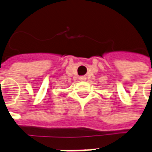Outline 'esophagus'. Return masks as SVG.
Returning a JSON list of instances; mask_svg holds the SVG:
<instances>
[{
	"label": "esophagus",
	"mask_w": 152,
	"mask_h": 152,
	"mask_svg": "<svg viewBox=\"0 0 152 152\" xmlns=\"http://www.w3.org/2000/svg\"><path fill=\"white\" fill-rule=\"evenodd\" d=\"M80 80L81 81H84L86 80V77H85V76H80Z\"/></svg>",
	"instance_id": "34e87169"
}]
</instances>
